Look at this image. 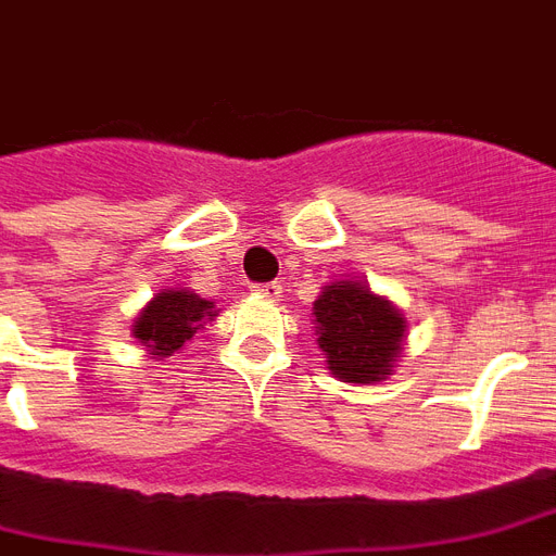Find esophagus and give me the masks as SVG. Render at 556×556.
Here are the masks:
<instances>
[{
    "label": "esophagus",
    "mask_w": 556,
    "mask_h": 556,
    "mask_svg": "<svg viewBox=\"0 0 556 556\" xmlns=\"http://www.w3.org/2000/svg\"><path fill=\"white\" fill-rule=\"evenodd\" d=\"M253 291L260 296H268V300H279L282 296V286L279 282H265V286H256Z\"/></svg>",
    "instance_id": "esophagus-1"
}]
</instances>
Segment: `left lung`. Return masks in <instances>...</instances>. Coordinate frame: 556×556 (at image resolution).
Here are the masks:
<instances>
[{
    "instance_id": "obj_1",
    "label": "left lung",
    "mask_w": 556,
    "mask_h": 556,
    "mask_svg": "<svg viewBox=\"0 0 556 556\" xmlns=\"http://www.w3.org/2000/svg\"><path fill=\"white\" fill-rule=\"evenodd\" d=\"M314 329L331 375L346 383H375L401 357L406 320L395 305L357 279H340L314 300Z\"/></svg>"
}]
</instances>
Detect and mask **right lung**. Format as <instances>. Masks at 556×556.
Listing matches in <instances>:
<instances>
[{
  "instance_id": "right-lung-1",
  "label": "right lung",
  "mask_w": 556,
  "mask_h": 556,
  "mask_svg": "<svg viewBox=\"0 0 556 556\" xmlns=\"http://www.w3.org/2000/svg\"><path fill=\"white\" fill-rule=\"evenodd\" d=\"M216 308L210 300H201L187 288H164L135 317L132 334L141 340L150 355L169 357L185 346L187 340L201 329V323L213 320Z\"/></svg>"
}]
</instances>
